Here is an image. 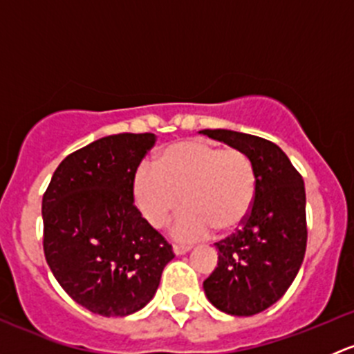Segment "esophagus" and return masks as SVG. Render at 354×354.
I'll list each match as a JSON object with an SVG mask.
<instances>
[{"mask_svg":"<svg viewBox=\"0 0 354 354\" xmlns=\"http://www.w3.org/2000/svg\"><path fill=\"white\" fill-rule=\"evenodd\" d=\"M188 252H190V246H183V245H174L173 246V253L176 257L185 255V253H188Z\"/></svg>","mask_w":354,"mask_h":354,"instance_id":"obj_1","label":"esophagus"}]
</instances>
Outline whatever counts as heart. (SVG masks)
Wrapping results in <instances>:
<instances>
[{"label":"heart","instance_id":"b5f03b06","mask_svg":"<svg viewBox=\"0 0 354 354\" xmlns=\"http://www.w3.org/2000/svg\"><path fill=\"white\" fill-rule=\"evenodd\" d=\"M133 200L156 230L181 207L171 236L183 243L203 240L217 230H238L250 216L257 194L252 159L240 149H223L205 140H181L157 156L156 167L140 164L133 174Z\"/></svg>","mask_w":354,"mask_h":354}]
</instances>
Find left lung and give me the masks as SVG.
I'll return each mask as SVG.
<instances>
[{"instance_id": "1", "label": "left lung", "mask_w": 354, "mask_h": 354, "mask_svg": "<svg viewBox=\"0 0 354 354\" xmlns=\"http://www.w3.org/2000/svg\"><path fill=\"white\" fill-rule=\"evenodd\" d=\"M209 138L240 149L252 159L257 194L243 227L216 243L217 267L203 281L217 310L252 317L283 298L306 250L303 178L272 142L233 130H202Z\"/></svg>"}]
</instances>
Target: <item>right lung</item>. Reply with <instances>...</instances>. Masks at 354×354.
Returning <instances> with one entry per match:
<instances>
[{"label": "right lung", "instance_id": "right-lung-1", "mask_svg": "<svg viewBox=\"0 0 354 354\" xmlns=\"http://www.w3.org/2000/svg\"><path fill=\"white\" fill-rule=\"evenodd\" d=\"M154 133L99 138L62 160L42 197L44 255L88 312L127 317L154 298L171 245L133 205V174Z\"/></svg>", "mask_w": 354, "mask_h": 354}]
</instances>
